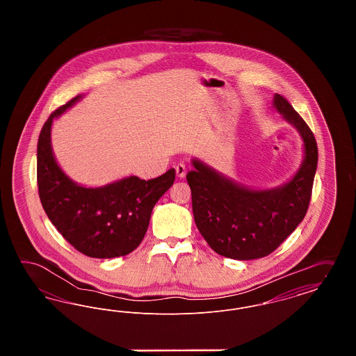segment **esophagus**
I'll return each instance as SVG.
<instances>
[{"label":"esophagus","instance_id":"34e87169","mask_svg":"<svg viewBox=\"0 0 356 356\" xmlns=\"http://www.w3.org/2000/svg\"><path fill=\"white\" fill-rule=\"evenodd\" d=\"M175 170H176V175H177V177H180V179H183L184 176H186V168L184 164H177L176 167H175Z\"/></svg>","mask_w":356,"mask_h":356}]
</instances>
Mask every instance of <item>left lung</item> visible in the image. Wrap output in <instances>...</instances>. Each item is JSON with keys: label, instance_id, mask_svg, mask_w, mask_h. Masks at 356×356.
I'll use <instances>...</instances> for the list:
<instances>
[{"label": "left lung", "instance_id": "8db88e82", "mask_svg": "<svg viewBox=\"0 0 356 356\" xmlns=\"http://www.w3.org/2000/svg\"><path fill=\"white\" fill-rule=\"evenodd\" d=\"M273 106L305 143V159L284 186L251 189L193 159L186 173L197 229L216 254L252 260L273 252L305 219L318 167V145L305 120L280 95Z\"/></svg>", "mask_w": 356, "mask_h": 356}]
</instances>
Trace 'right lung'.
<instances>
[{"mask_svg":"<svg viewBox=\"0 0 356 356\" xmlns=\"http://www.w3.org/2000/svg\"><path fill=\"white\" fill-rule=\"evenodd\" d=\"M81 96L56 109L45 121L37 144V186L45 213L63 237L89 257L125 256L140 245L153 207L175 181V170L152 179L129 176L119 181L86 188L72 181L53 156L51 129Z\"/></svg>","mask_w":356,"mask_h":356,"instance_id":"1","label":"right lung"}]
</instances>
